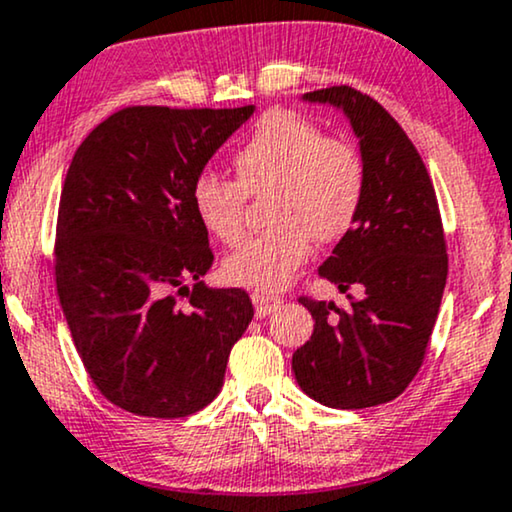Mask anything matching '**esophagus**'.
Returning a JSON list of instances; mask_svg holds the SVG:
<instances>
[{"label": "esophagus", "mask_w": 512, "mask_h": 512, "mask_svg": "<svg viewBox=\"0 0 512 512\" xmlns=\"http://www.w3.org/2000/svg\"><path fill=\"white\" fill-rule=\"evenodd\" d=\"M252 304H255V314L262 319V316L274 314L276 309L281 307L283 297H281V295L264 293V290H255V293H252Z\"/></svg>", "instance_id": "34e87169"}]
</instances>
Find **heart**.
I'll list each match as a JSON object with an SVG mask.
<instances>
[{
  "instance_id": "b5f03b06",
  "label": "heart",
  "mask_w": 512,
  "mask_h": 512,
  "mask_svg": "<svg viewBox=\"0 0 512 512\" xmlns=\"http://www.w3.org/2000/svg\"><path fill=\"white\" fill-rule=\"evenodd\" d=\"M234 167L236 179L200 172L191 184V208L210 236L238 245L248 198L269 193L267 215L274 226L224 262V276L236 286L281 288L309 260L314 238L340 241L364 210V155L352 141L328 137L295 113L262 115L236 148Z\"/></svg>"
}]
</instances>
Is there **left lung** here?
Segmentation results:
<instances>
[{"label": "left lung", "instance_id": "obj_1", "mask_svg": "<svg viewBox=\"0 0 512 512\" xmlns=\"http://www.w3.org/2000/svg\"><path fill=\"white\" fill-rule=\"evenodd\" d=\"M307 101L345 111L361 139L368 193L354 229L319 267L347 302L300 295L314 333L293 354L304 394L331 409H368L397 399L428 354L446 286V238L423 158L378 101L349 84L316 89Z\"/></svg>", "mask_w": 512, "mask_h": 512}]
</instances>
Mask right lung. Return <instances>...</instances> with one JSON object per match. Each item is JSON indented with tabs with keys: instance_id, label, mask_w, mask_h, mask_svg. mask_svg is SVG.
Wrapping results in <instances>:
<instances>
[{
	"instance_id": "right-lung-1",
	"label": "right lung",
	"mask_w": 512,
	"mask_h": 512,
	"mask_svg": "<svg viewBox=\"0 0 512 512\" xmlns=\"http://www.w3.org/2000/svg\"><path fill=\"white\" fill-rule=\"evenodd\" d=\"M255 108L127 106L77 146L61 189L56 290L103 397L146 418H184L222 390L252 321L241 288H208V231L191 184Z\"/></svg>"
}]
</instances>
